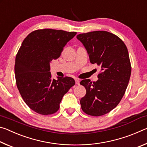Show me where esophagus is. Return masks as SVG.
Masks as SVG:
<instances>
[{"instance_id": "1", "label": "esophagus", "mask_w": 147, "mask_h": 147, "mask_svg": "<svg viewBox=\"0 0 147 147\" xmlns=\"http://www.w3.org/2000/svg\"><path fill=\"white\" fill-rule=\"evenodd\" d=\"M75 83H76V85H79V84H80V80L75 79Z\"/></svg>"}]
</instances>
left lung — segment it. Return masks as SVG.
<instances>
[{"label": "left lung", "mask_w": 147, "mask_h": 147, "mask_svg": "<svg viewBox=\"0 0 147 147\" xmlns=\"http://www.w3.org/2000/svg\"><path fill=\"white\" fill-rule=\"evenodd\" d=\"M76 38L85 47L91 63L101 71L96 82L86 79L80 83L86 89L80 102L82 109L89 115H103L118 105L127 88L131 75L128 49L119 37L106 31L78 34Z\"/></svg>", "instance_id": "left-lung-1"}]
</instances>
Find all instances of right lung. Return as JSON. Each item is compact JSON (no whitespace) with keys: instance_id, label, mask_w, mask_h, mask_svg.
<instances>
[{"instance_id":"obj_1","label":"right lung","mask_w":147,"mask_h":147,"mask_svg":"<svg viewBox=\"0 0 147 147\" xmlns=\"http://www.w3.org/2000/svg\"><path fill=\"white\" fill-rule=\"evenodd\" d=\"M76 34L61 30H37L22 43L15 63L16 84L23 100L36 113H56L64 94L75 84L71 77L52 78L50 63L60 56Z\"/></svg>"}]
</instances>
